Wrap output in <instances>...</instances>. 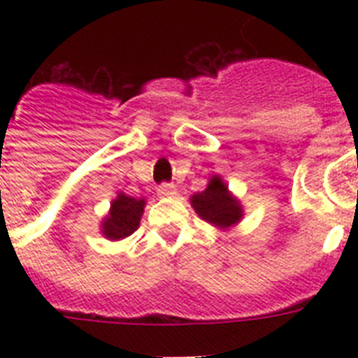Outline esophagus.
<instances>
[{
    "mask_svg": "<svg viewBox=\"0 0 358 358\" xmlns=\"http://www.w3.org/2000/svg\"><path fill=\"white\" fill-rule=\"evenodd\" d=\"M176 187L173 184H162L157 187V196H162V199H171V196H176Z\"/></svg>",
    "mask_w": 358,
    "mask_h": 358,
    "instance_id": "34e87169",
    "label": "esophagus"
}]
</instances>
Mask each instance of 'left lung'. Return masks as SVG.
Segmentation results:
<instances>
[{
    "label": "left lung",
    "mask_w": 358,
    "mask_h": 358,
    "mask_svg": "<svg viewBox=\"0 0 358 358\" xmlns=\"http://www.w3.org/2000/svg\"><path fill=\"white\" fill-rule=\"evenodd\" d=\"M196 215L219 230H229L243 219V206L219 174H213L206 189L189 199Z\"/></svg>",
    "instance_id": "obj_1"
}]
</instances>
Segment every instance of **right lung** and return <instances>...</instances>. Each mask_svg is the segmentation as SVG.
Masks as SVG:
<instances>
[{"label":"right lung","instance_id":"add662e5","mask_svg":"<svg viewBox=\"0 0 358 358\" xmlns=\"http://www.w3.org/2000/svg\"><path fill=\"white\" fill-rule=\"evenodd\" d=\"M145 206V199H134L119 191L111 201L108 215L102 219V224H100V232L103 238H108L109 241H120L134 234L135 230L139 229Z\"/></svg>","mask_w":358,"mask_h":358}]
</instances>
